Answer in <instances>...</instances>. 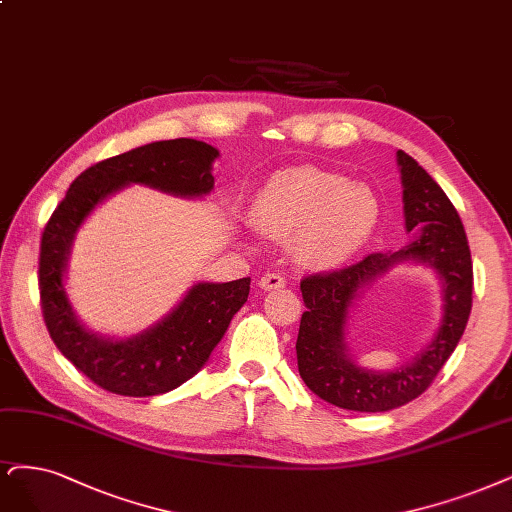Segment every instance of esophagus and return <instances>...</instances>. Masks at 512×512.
Masks as SVG:
<instances>
[{
  "instance_id": "1",
  "label": "esophagus",
  "mask_w": 512,
  "mask_h": 512,
  "mask_svg": "<svg viewBox=\"0 0 512 512\" xmlns=\"http://www.w3.org/2000/svg\"><path fill=\"white\" fill-rule=\"evenodd\" d=\"M284 286H286V279H284V275H279V273H264L258 279L260 290H277V288H284Z\"/></svg>"
}]
</instances>
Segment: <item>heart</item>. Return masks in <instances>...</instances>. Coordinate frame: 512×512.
<instances>
[{
  "label": "heart",
  "instance_id": "obj_1",
  "mask_svg": "<svg viewBox=\"0 0 512 512\" xmlns=\"http://www.w3.org/2000/svg\"><path fill=\"white\" fill-rule=\"evenodd\" d=\"M252 218L279 239L292 237L296 258L328 269L354 258L381 220L377 192L364 182L317 167L277 173L252 203Z\"/></svg>",
  "mask_w": 512,
  "mask_h": 512
}]
</instances>
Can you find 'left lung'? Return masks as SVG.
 <instances>
[{"mask_svg": "<svg viewBox=\"0 0 512 512\" xmlns=\"http://www.w3.org/2000/svg\"><path fill=\"white\" fill-rule=\"evenodd\" d=\"M396 161L404 228L415 231L413 241L398 252L370 254L347 269L301 281L307 311L296 339L298 373L313 394L347 411H392L424 394L460 343L472 309V260L460 216L413 156L398 150ZM400 263H424L437 273L444 317L413 361L394 371H373L348 354V317L363 290Z\"/></svg>", "mask_w": 512, "mask_h": 512, "instance_id": "obj_1", "label": "left lung"}]
</instances>
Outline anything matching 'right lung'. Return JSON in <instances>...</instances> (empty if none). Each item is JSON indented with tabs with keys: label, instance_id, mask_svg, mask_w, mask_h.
<instances>
[{
	"label": "right lung",
	"instance_id": "1",
	"mask_svg": "<svg viewBox=\"0 0 512 512\" xmlns=\"http://www.w3.org/2000/svg\"><path fill=\"white\" fill-rule=\"evenodd\" d=\"M218 148L197 139H167L133 148L88 167L50 216L40 248V294L48 332L61 354L103 390L120 396H158L195 377L222 341L250 294V277L214 284L197 281L156 324L131 337L88 328L65 290L67 260L76 233L93 211L131 184L182 199L214 190Z\"/></svg>",
	"mask_w": 512,
	"mask_h": 512
}]
</instances>
